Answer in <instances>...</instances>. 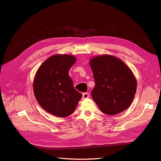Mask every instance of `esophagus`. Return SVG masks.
Wrapping results in <instances>:
<instances>
[{
	"mask_svg": "<svg viewBox=\"0 0 161 161\" xmlns=\"http://www.w3.org/2000/svg\"><path fill=\"white\" fill-rule=\"evenodd\" d=\"M89 97V93H84L83 95H82V98L83 99H86V98H88Z\"/></svg>",
	"mask_w": 161,
	"mask_h": 161,
	"instance_id": "1",
	"label": "esophagus"
}]
</instances>
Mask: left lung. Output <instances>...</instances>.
I'll return each instance as SVG.
<instances>
[{
  "mask_svg": "<svg viewBox=\"0 0 161 161\" xmlns=\"http://www.w3.org/2000/svg\"><path fill=\"white\" fill-rule=\"evenodd\" d=\"M90 65L95 81L91 96L101 111L115 115L127 108L136 91L131 70L121 60L107 54L94 57Z\"/></svg>",
  "mask_w": 161,
  "mask_h": 161,
  "instance_id": "left-lung-1",
  "label": "left lung"
}]
</instances>
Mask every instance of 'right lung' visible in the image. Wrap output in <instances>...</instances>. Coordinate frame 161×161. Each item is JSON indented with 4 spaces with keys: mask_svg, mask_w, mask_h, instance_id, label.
Returning a JSON list of instances; mask_svg holds the SVG:
<instances>
[{
    "mask_svg": "<svg viewBox=\"0 0 161 161\" xmlns=\"http://www.w3.org/2000/svg\"><path fill=\"white\" fill-rule=\"evenodd\" d=\"M76 59L71 55L50 57L37 70L33 88L35 97L44 110L64 118L74 112L82 97L73 86L68 71Z\"/></svg>",
    "mask_w": 161,
    "mask_h": 161,
    "instance_id": "obj_1",
    "label": "right lung"
}]
</instances>
